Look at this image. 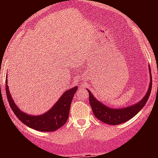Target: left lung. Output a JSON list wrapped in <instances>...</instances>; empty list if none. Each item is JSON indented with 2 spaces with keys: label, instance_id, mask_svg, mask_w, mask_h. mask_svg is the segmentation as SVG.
<instances>
[{
  "label": "left lung",
  "instance_id": "8db88e82",
  "mask_svg": "<svg viewBox=\"0 0 158 158\" xmlns=\"http://www.w3.org/2000/svg\"><path fill=\"white\" fill-rule=\"evenodd\" d=\"M149 69H150V82L148 92L141 101L134 105L129 106V107H124V108H118V109L117 108H110L102 104L100 101L96 100L92 94L91 92L87 89L89 95V103H90L92 110H93L95 116L98 118L99 120L104 123L109 124V125H118V124L127 122L131 118H133L135 115H137L146 104L148 99L150 97V93H151L152 77L150 66H149Z\"/></svg>",
  "mask_w": 158,
  "mask_h": 158
}]
</instances>
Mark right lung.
<instances>
[{
    "instance_id": "1",
    "label": "right lung",
    "mask_w": 158,
    "mask_h": 158,
    "mask_svg": "<svg viewBox=\"0 0 158 158\" xmlns=\"http://www.w3.org/2000/svg\"><path fill=\"white\" fill-rule=\"evenodd\" d=\"M8 81L5 82L7 99L14 114L26 126L44 132H51L59 129L66 123L73 97L77 90V86L65 91L57 103L47 112L40 115H29L19 109L13 101L8 89Z\"/></svg>"
}]
</instances>
